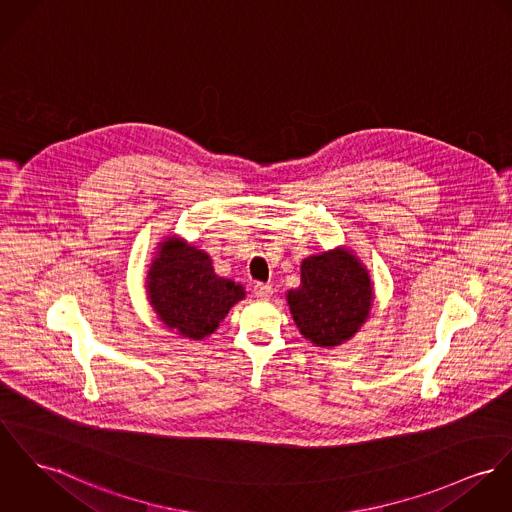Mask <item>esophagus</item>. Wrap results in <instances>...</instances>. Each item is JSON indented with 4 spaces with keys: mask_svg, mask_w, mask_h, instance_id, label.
I'll return each instance as SVG.
<instances>
[{
    "mask_svg": "<svg viewBox=\"0 0 512 512\" xmlns=\"http://www.w3.org/2000/svg\"><path fill=\"white\" fill-rule=\"evenodd\" d=\"M272 293H274V289H272V285H268V283H256V285H254V295H256L258 299H270Z\"/></svg>",
    "mask_w": 512,
    "mask_h": 512,
    "instance_id": "34e87169",
    "label": "esophagus"
}]
</instances>
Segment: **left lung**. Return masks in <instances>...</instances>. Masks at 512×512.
Listing matches in <instances>:
<instances>
[{
  "label": "left lung",
  "instance_id": "obj_1",
  "mask_svg": "<svg viewBox=\"0 0 512 512\" xmlns=\"http://www.w3.org/2000/svg\"><path fill=\"white\" fill-rule=\"evenodd\" d=\"M289 313L309 342L336 348L368 321L373 281L354 250L338 246L301 262V285L289 289Z\"/></svg>",
  "mask_w": 512,
  "mask_h": 512
}]
</instances>
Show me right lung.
<instances>
[{
	"instance_id": "add662e5",
	"label": "right lung",
	"mask_w": 512,
	"mask_h": 512,
	"mask_svg": "<svg viewBox=\"0 0 512 512\" xmlns=\"http://www.w3.org/2000/svg\"><path fill=\"white\" fill-rule=\"evenodd\" d=\"M144 287L158 319L187 340L213 334L246 297L240 283L215 274L205 250L178 234L158 242Z\"/></svg>"
}]
</instances>
